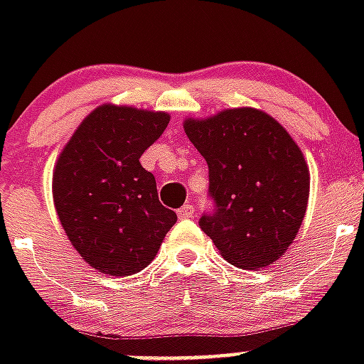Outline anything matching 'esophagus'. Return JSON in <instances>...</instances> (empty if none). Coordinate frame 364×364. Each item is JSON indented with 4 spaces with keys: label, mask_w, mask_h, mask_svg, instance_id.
<instances>
[{
    "label": "esophagus",
    "mask_w": 364,
    "mask_h": 364,
    "mask_svg": "<svg viewBox=\"0 0 364 364\" xmlns=\"http://www.w3.org/2000/svg\"><path fill=\"white\" fill-rule=\"evenodd\" d=\"M177 215H179V219H193L194 205H191V204L183 205V208H179V210H177Z\"/></svg>",
    "instance_id": "34e87169"
}]
</instances>
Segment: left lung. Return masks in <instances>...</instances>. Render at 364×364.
Returning <instances> with one entry per match:
<instances>
[{"label":"left lung","mask_w":364,"mask_h":364,"mask_svg":"<svg viewBox=\"0 0 364 364\" xmlns=\"http://www.w3.org/2000/svg\"><path fill=\"white\" fill-rule=\"evenodd\" d=\"M185 134L210 168L213 211L200 217L219 253L243 270L276 262L296 238L310 196V170L287 130L264 111L225 109Z\"/></svg>","instance_id":"8db88e82"}]
</instances>
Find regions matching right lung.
Returning a JSON list of instances; mask_svg holds the SVG:
<instances>
[{"instance_id":"obj_1","label":"right lung","mask_w":364,"mask_h":364,"mask_svg":"<svg viewBox=\"0 0 364 364\" xmlns=\"http://www.w3.org/2000/svg\"><path fill=\"white\" fill-rule=\"evenodd\" d=\"M170 115L100 105L79 124L54 166L53 198L77 253L109 276H132L156 257L177 221L139 164Z\"/></svg>"}]
</instances>
